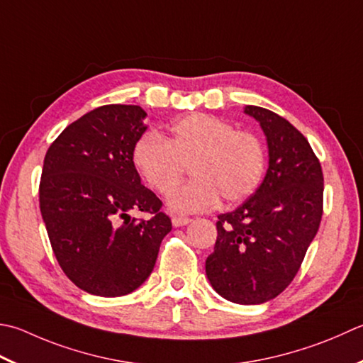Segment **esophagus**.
Instances as JSON below:
<instances>
[{
    "mask_svg": "<svg viewBox=\"0 0 363 363\" xmlns=\"http://www.w3.org/2000/svg\"><path fill=\"white\" fill-rule=\"evenodd\" d=\"M172 222H173V226H186L187 223L191 222V218L182 217V216H174V217L172 218Z\"/></svg>",
    "mask_w": 363,
    "mask_h": 363,
    "instance_id": "1",
    "label": "esophagus"
}]
</instances>
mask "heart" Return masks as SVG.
Segmentation results:
<instances>
[{
	"label": "heart",
	"instance_id": "1",
	"mask_svg": "<svg viewBox=\"0 0 363 363\" xmlns=\"http://www.w3.org/2000/svg\"><path fill=\"white\" fill-rule=\"evenodd\" d=\"M133 165L157 194L168 195L189 166L194 179L169 196L177 212L208 211L244 201L264 174L266 152L257 135L226 121L194 113L174 121L167 138L145 133L132 149Z\"/></svg>",
	"mask_w": 363,
	"mask_h": 363
}]
</instances>
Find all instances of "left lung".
Instances as JSON below:
<instances>
[{"mask_svg":"<svg viewBox=\"0 0 363 363\" xmlns=\"http://www.w3.org/2000/svg\"><path fill=\"white\" fill-rule=\"evenodd\" d=\"M264 130L269 168L257 191L218 216L214 252L206 259L212 288L242 305L274 299L301 269L323 217L324 177L307 138L277 113L245 106Z\"/></svg>","mask_w":363,"mask_h":363,"instance_id":"obj_1","label":"left lung"}]
</instances>
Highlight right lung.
Wrapping results in <instances>:
<instances>
[{
	"label": "right lung",
	"instance_id": "1",
	"mask_svg": "<svg viewBox=\"0 0 363 363\" xmlns=\"http://www.w3.org/2000/svg\"><path fill=\"white\" fill-rule=\"evenodd\" d=\"M146 111L111 104L92 110L50 145L39 206L62 272L89 294L125 296L151 275L172 220L141 184L132 149ZM152 214L132 219L128 211Z\"/></svg>",
	"mask_w": 363,
	"mask_h": 363
}]
</instances>
